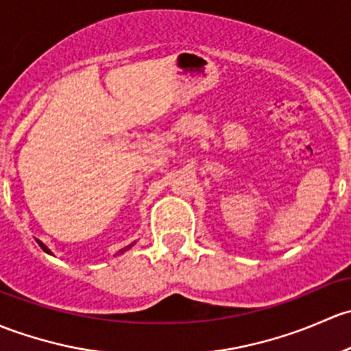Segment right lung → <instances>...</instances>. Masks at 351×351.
<instances>
[{"mask_svg":"<svg viewBox=\"0 0 351 351\" xmlns=\"http://www.w3.org/2000/svg\"><path fill=\"white\" fill-rule=\"evenodd\" d=\"M37 241H38V240H37ZM38 245H40V247H42V250H43V252H47V254H50V250H49V248H47V247H45V245H43V243H42V241H38ZM130 247H132V245H130ZM130 247L123 248V250L120 252V254H123V252H125V250H128V248H130Z\"/></svg>","mask_w":351,"mask_h":351,"instance_id":"right-lung-1","label":"right lung"}]
</instances>
